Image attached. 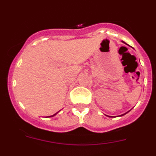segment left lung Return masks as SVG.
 <instances>
[{
    "instance_id": "left-lung-1",
    "label": "left lung",
    "mask_w": 156,
    "mask_h": 156,
    "mask_svg": "<svg viewBox=\"0 0 156 156\" xmlns=\"http://www.w3.org/2000/svg\"><path fill=\"white\" fill-rule=\"evenodd\" d=\"M122 42H123V43H125V42H124V41H122ZM126 113H127V112H126ZM126 113H125V114L122 115H120V116H122V115H125V114H126Z\"/></svg>"
}]
</instances>
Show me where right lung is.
<instances>
[{
	"instance_id": "add662e5",
	"label": "right lung",
	"mask_w": 156,
	"mask_h": 156,
	"mask_svg": "<svg viewBox=\"0 0 156 156\" xmlns=\"http://www.w3.org/2000/svg\"><path fill=\"white\" fill-rule=\"evenodd\" d=\"M56 114H57V112H56V113H55V114L54 115H50V116H48V117H53V116H54V115H56Z\"/></svg>"
}]
</instances>
